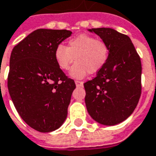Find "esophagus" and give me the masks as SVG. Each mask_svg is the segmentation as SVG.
<instances>
[{"label": "esophagus", "mask_w": 156, "mask_h": 156, "mask_svg": "<svg viewBox=\"0 0 156 156\" xmlns=\"http://www.w3.org/2000/svg\"><path fill=\"white\" fill-rule=\"evenodd\" d=\"M75 84H76V86H77V87H82V86L83 85V82L76 80V81H75Z\"/></svg>", "instance_id": "obj_1"}]
</instances>
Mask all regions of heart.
<instances>
[{
    "label": "heart",
    "mask_w": 156,
    "mask_h": 156,
    "mask_svg": "<svg viewBox=\"0 0 156 156\" xmlns=\"http://www.w3.org/2000/svg\"><path fill=\"white\" fill-rule=\"evenodd\" d=\"M110 55V47L106 41L98 40L88 34H80L69 40L65 47L58 44L55 51V59L62 70H68L76 60L69 74L73 78L81 79L88 74L101 70Z\"/></svg>",
    "instance_id": "1"
}]
</instances>
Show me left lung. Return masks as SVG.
I'll use <instances>...</instances> for the list:
<instances>
[{"mask_svg":"<svg viewBox=\"0 0 156 156\" xmlns=\"http://www.w3.org/2000/svg\"><path fill=\"white\" fill-rule=\"evenodd\" d=\"M108 44L110 55L95 78L86 82L85 103L93 120L105 126L131 116L141 93V63L131 39L111 28L88 30Z\"/></svg>","mask_w":156,"mask_h":156,"instance_id":"1","label":"left lung"}]
</instances>
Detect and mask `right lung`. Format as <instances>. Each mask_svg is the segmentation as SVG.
<instances>
[{"label": "right lung", "instance_id": "add662e5", "mask_svg": "<svg viewBox=\"0 0 156 156\" xmlns=\"http://www.w3.org/2000/svg\"><path fill=\"white\" fill-rule=\"evenodd\" d=\"M72 32L39 29L12 49L7 86L14 106L25 122L40 132L62 126L76 85L61 70L55 51Z\"/></svg>", "mask_w": 156, "mask_h": 156}]
</instances>
